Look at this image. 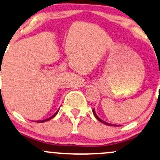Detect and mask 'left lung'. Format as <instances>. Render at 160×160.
I'll use <instances>...</instances> for the list:
<instances>
[{
	"instance_id": "obj_1",
	"label": "left lung",
	"mask_w": 160,
	"mask_h": 160,
	"mask_svg": "<svg viewBox=\"0 0 160 160\" xmlns=\"http://www.w3.org/2000/svg\"><path fill=\"white\" fill-rule=\"evenodd\" d=\"M92 112H93V114H94L95 117L96 118V119H97L98 121H99L100 122L103 123V124H106V125H108V126H120V125H117V124H109V123H108V122H105V121H102V119L100 118L99 117H98V115H96V112H95V108H93V109H92Z\"/></svg>"
}]
</instances>
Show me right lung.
Returning a JSON list of instances; mask_svg holds the SVG:
<instances>
[{"label":"right lung","mask_w":160,"mask_h":160,"mask_svg":"<svg viewBox=\"0 0 160 160\" xmlns=\"http://www.w3.org/2000/svg\"><path fill=\"white\" fill-rule=\"evenodd\" d=\"M58 111H59V109H58V111H57V112H55V113H54V115H52V116H51L50 118H46V119H44V120H41V121H36V122H38V123H42V122H48V121H49V120H50V119H52V118H54V116H55V115H57V114H58Z\"/></svg>","instance_id":"add662e5"}]
</instances>
